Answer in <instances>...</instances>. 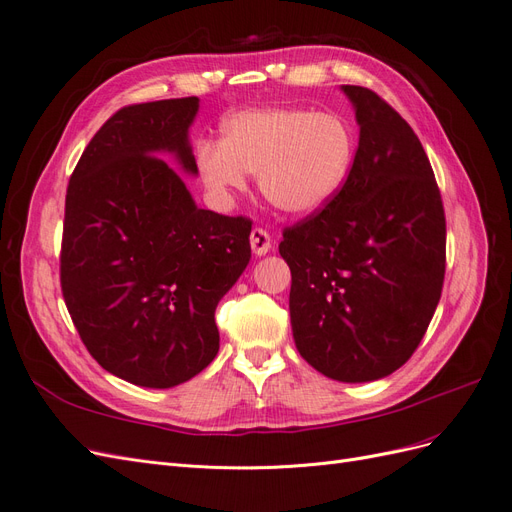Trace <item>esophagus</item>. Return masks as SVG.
Returning a JSON list of instances; mask_svg holds the SVG:
<instances>
[{
	"label": "esophagus",
	"mask_w": 512,
	"mask_h": 512,
	"mask_svg": "<svg viewBox=\"0 0 512 512\" xmlns=\"http://www.w3.org/2000/svg\"><path fill=\"white\" fill-rule=\"evenodd\" d=\"M250 243H252V250L256 256H265L267 252H271L273 247V237L265 228H254L250 232Z\"/></svg>",
	"instance_id": "esophagus-1"
}]
</instances>
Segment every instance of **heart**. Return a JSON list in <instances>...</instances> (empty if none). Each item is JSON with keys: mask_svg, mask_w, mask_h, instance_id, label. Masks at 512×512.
I'll list each match as a JSON object with an SVG mask.
<instances>
[{"mask_svg": "<svg viewBox=\"0 0 512 512\" xmlns=\"http://www.w3.org/2000/svg\"><path fill=\"white\" fill-rule=\"evenodd\" d=\"M220 132V143L196 145L198 177L220 203L243 192L252 173L275 209L309 215L342 190L356 156L352 126L327 111L247 108L226 117Z\"/></svg>", "mask_w": 512, "mask_h": 512, "instance_id": "1", "label": "heart"}]
</instances>
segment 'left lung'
Listing matches in <instances>:
<instances>
[{
    "label": "left lung",
    "instance_id": "left-lung-1",
    "mask_svg": "<svg viewBox=\"0 0 512 512\" xmlns=\"http://www.w3.org/2000/svg\"><path fill=\"white\" fill-rule=\"evenodd\" d=\"M361 126L346 183L282 230L294 344L320 374L369 382L404 365L436 312L446 218L427 153L376 91L344 85Z\"/></svg>",
    "mask_w": 512,
    "mask_h": 512
}]
</instances>
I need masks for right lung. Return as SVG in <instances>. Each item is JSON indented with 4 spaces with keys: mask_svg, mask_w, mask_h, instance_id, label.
I'll list each match as a JSON object with an SVG mask.
<instances>
[{
    "mask_svg": "<svg viewBox=\"0 0 512 512\" xmlns=\"http://www.w3.org/2000/svg\"><path fill=\"white\" fill-rule=\"evenodd\" d=\"M198 98L123 106L91 138L66 192L59 282L89 354L113 376L170 389L220 350L215 307L252 256V220L198 209L156 153L196 160Z\"/></svg>",
    "mask_w": 512,
    "mask_h": 512,
    "instance_id": "1",
    "label": "right lung"
}]
</instances>
